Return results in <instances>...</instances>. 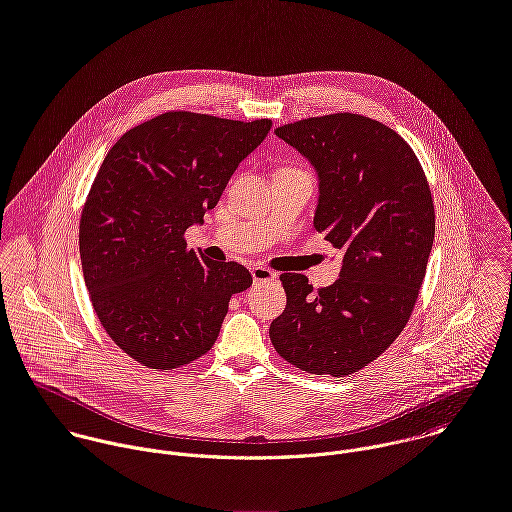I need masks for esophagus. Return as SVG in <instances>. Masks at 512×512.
Returning <instances> with one entry per match:
<instances>
[{"mask_svg":"<svg viewBox=\"0 0 512 512\" xmlns=\"http://www.w3.org/2000/svg\"><path fill=\"white\" fill-rule=\"evenodd\" d=\"M251 275H253V281H269V279H275V277H277L271 269L261 267V265H253V267H251Z\"/></svg>","mask_w":512,"mask_h":512,"instance_id":"34e87169","label":"esophagus"}]
</instances>
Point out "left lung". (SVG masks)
Masks as SVG:
<instances>
[{
    "label": "left lung",
    "instance_id": "left-lung-1",
    "mask_svg": "<svg viewBox=\"0 0 512 512\" xmlns=\"http://www.w3.org/2000/svg\"><path fill=\"white\" fill-rule=\"evenodd\" d=\"M275 134L317 173L313 227L344 253L339 279L313 291L283 273L287 305L271 344L307 374L350 376L406 327L434 241V201L408 142L386 124L337 112L279 126Z\"/></svg>",
    "mask_w": 512,
    "mask_h": 512
}]
</instances>
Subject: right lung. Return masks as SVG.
Returning a JSON list of instances; mask_svg holds the SVG:
<instances>
[{
    "instance_id": "right-lung-1",
    "label": "right lung",
    "mask_w": 512,
    "mask_h": 512,
    "mask_svg": "<svg viewBox=\"0 0 512 512\" xmlns=\"http://www.w3.org/2000/svg\"><path fill=\"white\" fill-rule=\"evenodd\" d=\"M271 120L164 112L118 138L80 217V259L112 342L150 370L199 360L217 342L233 293L253 277L189 249L185 231L215 209Z\"/></svg>"
}]
</instances>
